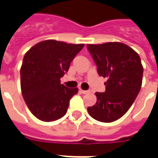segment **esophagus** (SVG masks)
Instances as JSON below:
<instances>
[{
	"label": "esophagus",
	"instance_id": "obj_1",
	"mask_svg": "<svg viewBox=\"0 0 158 158\" xmlns=\"http://www.w3.org/2000/svg\"><path fill=\"white\" fill-rule=\"evenodd\" d=\"M79 92L83 94H87L90 93V90H83V89H79Z\"/></svg>",
	"mask_w": 158,
	"mask_h": 158
}]
</instances>
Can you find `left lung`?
Listing matches in <instances>:
<instances>
[{
  "label": "left lung",
  "mask_w": 158,
  "mask_h": 158,
  "mask_svg": "<svg viewBox=\"0 0 158 158\" xmlns=\"http://www.w3.org/2000/svg\"><path fill=\"white\" fill-rule=\"evenodd\" d=\"M99 76L107 78L106 91L96 93V104L88 107L92 117L101 122L117 120L127 112L139 93L143 67L136 52L122 43L88 44Z\"/></svg>",
  "instance_id": "obj_1"
}]
</instances>
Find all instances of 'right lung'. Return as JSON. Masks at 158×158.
Here are the masks:
<instances>
[{
  "label": "right lung",
  "instance_id": "add662e5",
  "mask_svg": "<svg viewBox=\"0 0 158 158\" xmlns=\"http://www.w3.org/2000/svg\"><path fill=\"white\" fill-rule=\"evenodd\" d=\"M84 44L42 41L25 53L20 68V86L25 103L40 120L50 122L63 117L77 88L60 84V78Z\"/></svg>",
  "mask_w": 158,
  "mask_h": 158
}]
</instances>
